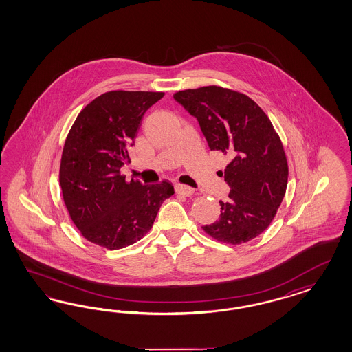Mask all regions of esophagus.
<instances>
[{"label": "esophagus", "mask_w": 352, "mask_h": 352, "mask_svg": "<svg viewBox=\"0 0 352 352\" xmlns=\"http://www.w3.org/2000/svg\"><path fill=\"white\" fill-rule=\"evenodd\" d=\"M175 192H177V193H179V195L186 196V197H190V196L193 195L195 190L191 188L190 186H186V184H181V183H178V184H175Z\"/></svg>", "instance_id": "1"}]
</instances>
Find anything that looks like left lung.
<instances>
[{"label":"left lung","mask_w":352,"mask_h":352,"mask_svg":"<svg viewBox=\"0 0 352 352\" xmlns=\"http://www.w3.org/2000/svg\"><path fill=\"white\" fill-rule=\"evenodd\" d=\"M199 121L210 151L228 159L230 186L217 222L204 231L226 244H243L262 234L276 215L288 184V162L270 118L249 96L221 86H204L174 94Z\"/></svg>","instance_id":"8db88e82"}]
</instances>
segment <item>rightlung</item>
Returning <instances> with one entry per match:
<instances>
[{
    "instance_id": "right-lung-1",
    "label": "right lung",
    "mask_w": 352,
    "mask_h": 352,
    "mask_svg": "<svg viewBox=\"0 0 352 352\" xmlns=\"http://www.w3.org/2000/svg\"><path fill=\"white\" fill-rule=\"evenodd\" d=\"M164 96L153 91H108L80 112L64 143L59 183L67 210L90 243L109 250L131 245L147 234L162 203L174 195L170 182L125 181L142 120Z\"/></svg>"
}]
</instances>
